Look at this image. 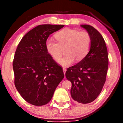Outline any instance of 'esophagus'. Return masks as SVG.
<instances>
[{"label": "esophagus", "instance_id": "1", "mask_svg": "<svg viewBox=\"0 0 123 123\" xmlns=\"http://www.w3.org/2000/svg\"><path fill=\"white\" fill-rule=\"evenodd\" d=\"M63 70L64 74V75H65V72H66V70H67L65 67H63Z\"/></svg>", "mask_w": 123, "mask_h": 123}]
</instances>
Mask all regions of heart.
Here are the masks:
<instances>
[{"label":"heart","instance_id":"obj_1","mask_svg":"<svg viewBox=\"0 0 123 123\" xmlns=\"http://www.w3.org/2000/svg\"><path fill=\"white\" fill-rule=\"evenodd\" d=\"M58 42L49 38L46 42V49L50 56L54 60H58L63 54V58L58 62L63 66H69L73 63L83 60L88 54L91 46V37L87 31L65 28L55 34Z\"/></svg>","mask_w":123,"mask_h":123}]
</instances>
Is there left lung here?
<instances>
[{"instance_id": "left-lung-1", "label": "left lung", "mask_w": 123, "mask_h": 123, "mask_svg": "<svg viewBox=\"0 0 123 123\" xmlns=\"http://www.w3.org/2000/svg\"><path fill=\"white\" fill-rule=\"evenodd\" d=\"M91 37V46L86 56L67 69L65 76L72 82L70 95L76 102L88 104L96 100L105 83L109 59L105 40L93 27L80 25Z\"/></svg>"}]
</instances>
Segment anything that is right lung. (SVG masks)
Here are the masks:
<instances>
[{
    "instance_id": "right-lung-1",
    "label": "right lung",
    "mask_w": 123,
    "mask_h": 123,
    "mask_svg": "<svg viewBox=\"0 0 123 123\" xmlns=\"http://www.w3.org/2000/svg\"><path fill=\"white\" fill-rule=\"evenodd\" d=\"M64 25H41L26 33L18 44L13 62L14 85L28 103L46 105L64 78L63 69L49 54L46 42Z\"/></svg>"
}]
</instances>
